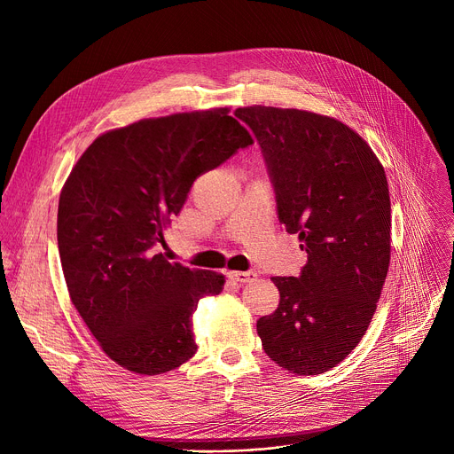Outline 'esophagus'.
<instances>
[{"mask_svg":"<svg viewBox=\"0 0 454 454\" xmlns=\"http://www.w3.org/2000/svg\"><path fill=\"white\" fill-rule=\"evenodd\" d=\"M228 278L237 283H250L257 278L255 272H228Z\"/></svg>","mask_w":454,"mask_h":454,"instance_id":"34e87169","label":"esophagus"}]
</instances>
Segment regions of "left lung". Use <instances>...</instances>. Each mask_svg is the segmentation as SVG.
Segmentation results:
<instances>
[{"mask_svg":"<svg viewBox=\"0 0 454 454\" xmlns=\"http://www.w3.org/2000/svg\"><path fill=\"white\" fill-rule=\"evenodd\" d=\"M235 115L263 151L279 223L307 252L298 278H272L279 305L257 320V335L278 366L318 375L346 359L375 315L390 265L387 175L335 117L261 105Z\"/></svg>","mask_w":454,"mask_h":454,"instance_id":"left-lung-1","label":"left lung"}]
</instances>
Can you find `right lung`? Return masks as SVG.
I'll list each match as a JSON object with an SVG mask.
<instances>
[{
    "label": "right lung",
    "mask_w": 454,
    "mask_h": 454,
    "mask_svg": "<svg viewBox=\"0 0 454 454\" xmlns=\"http://www.w3.org/2000/svg\"><path fill=\"white\" fill-rule=\"evenodd\" d=\"M230 108L171 114L93 139L62 185L57 237L71 303L121 368L167 373L197 351L193 313L224 276L156 247L193 182L254 143Z\"/></svg>",
    "instance_id": "add662e5"
}]
</instances>
